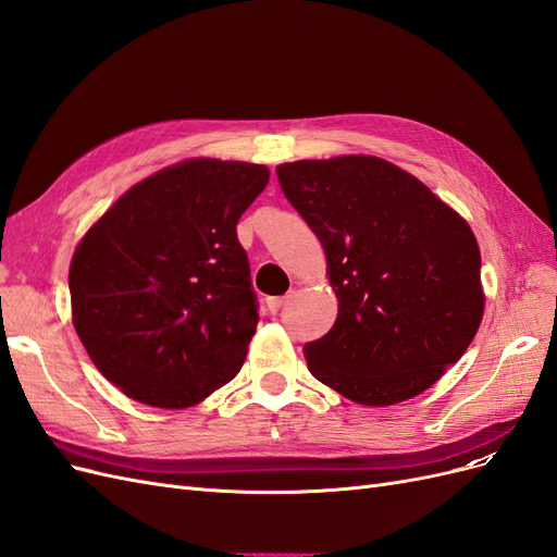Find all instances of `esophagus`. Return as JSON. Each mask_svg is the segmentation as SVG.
<instances>
[{"label": "esophagus", "mask_w": 557, "mask_h": 557, "mask_svg": "<svg viewBox=\"0 0 557 557\" xmlns=\"http://www.w3.org/2000/svg\"><path fill=\"white\" fill-rule=\"evenodd\" d=\"M285 301H288V297H269L267 299V309L276 315L285 307Z\"/></svg>", "instance_id": "34e87169"}]
</instances>
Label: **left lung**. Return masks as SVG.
Masks as SVG:
<instances>
[{
  "mask_svg": "<svg viewBox=\"0 0 557 557\" xmlns=\"http://www.w3.org/2000/svg\"><path fill=\"white\" fill-rule=\"evenodd\" d=\"M323 244L339 313L305 346L309 372L364 407L425 393L474 339L485 295L465 218L423 181L374 156L276 166Z\"/></svg>",
  "mask_w": 557,
  "mask_h": 557,
  "instance_id": "obj_1",
  "label": "left lung"
}]
</instances>
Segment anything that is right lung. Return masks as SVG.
<instances>
[{
	"instance_id": "1",
	"label": "right lung",
	"mask_w": 557,
	"mask_h": 557,
	"mask_svg": "<svg viewBox=\"0 0 557 557\" xmlns=\"http://www.w3.org/2000/svg\"><path fill=\"white\" fill-rule=\"evenodd\" d=\"M264 164L190 158L117 197L70 264L72 323L129 399L188 409L239 374L258 327L237 223Z\"/></svg>"
}]
</instances>
